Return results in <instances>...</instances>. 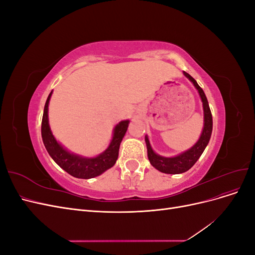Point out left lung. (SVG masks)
<instances>
[{
  "label": "left lung",
  "instance_id": "8db88e82",
  "mask_svg": "<svg viewBox=\"0 0 255 255\" xmlns=\"http://www.w3.org/2000/svg\"><path fill=\"white\" fill-rule=\"evenodd\" d=\"M185 76L188 78L192 84L195 85V87L198 89L199 95L201 97V100L203 102V110H204V128L202 130L201 137L198 140V142L192 146L191 149L188 151L184 152L180 155L175 157H163L159 156L157 154L153 152L148 137L145 136V143H146V149H148V157L150 163L153 167H155L157 170L164 173L169 174H176V173H183L185 171L189 170V169L196 164V161L201 156L204 149L211 139L212 135V129H213V118H212V113L210 110V106H208L207 99L205 97V94L203 89L199 86L196 80L190 76L188 73L184 72Z\"/></svg>",
  "mask_w": 255,
  "mask_h": 255
}]
</instances>
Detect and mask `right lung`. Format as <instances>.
Returning a JSON list of instances; mask_svg holds the SVG:
<instances>
[{
  "mask_svg": "<svg viewBox=\"0 0 255 255\" xmlns=\"http://www.w3.org/2000/svg\"><path fill=\"white\" fill-rule=\"evenodd\" d=\"M52 92L49 95L47 102L44 105V111L41 123V136L45 149L49 152L50 156L55 163L78 179H91L103 173L107 169L113 167L118 158L119 146L125 137L128 127V120L121 121L119 125L116 126L114 130L113 140L105 152L100 154L99 156L94 158H84L74 154L69 153L65 150L56 140L51 133L48 120V106Z\"/></svg>",
  "mask_w": 255,
  "mask_h": 255,
  "instance_id": "1",
  "label": "right lung"
}]
</instances>
